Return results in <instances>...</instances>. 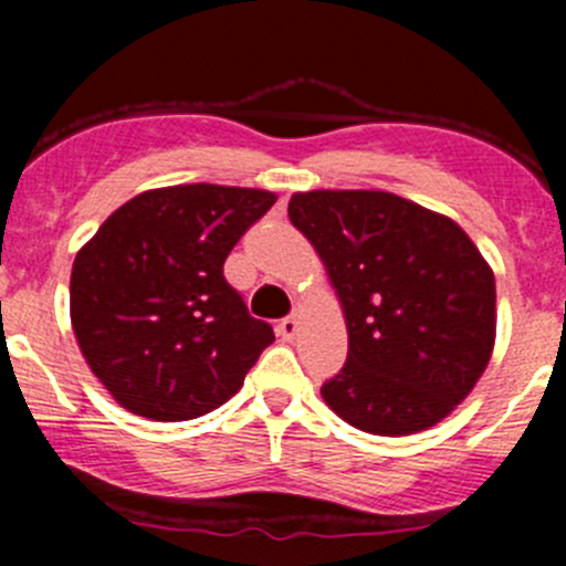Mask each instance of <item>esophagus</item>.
Returning <instances> with one entry per match:
<instances>
[{"label": "esophagus", "mask_w": 566, "mask_h": 566, "mask_svg": "<svg viewBox=\"0 0 566 566\" xmlns=\"http://www.w3.org/2000/svg\"><path fill=\"white\" fill-rule=\"evenodd\" d=\"M279 334H282L284 339H293V336L298 334V317H284L282 323H279Z\"/></svg>", "instance_id": "1"}]
</instances>
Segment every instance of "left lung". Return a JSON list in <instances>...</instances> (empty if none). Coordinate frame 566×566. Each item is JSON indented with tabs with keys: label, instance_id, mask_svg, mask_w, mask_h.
Segmentation results:
<instances>
[{
	"label": "left lung",
	"instance_id": "1",
	"mask_svg": "<svg viewBox=\"0 0 566 566\" xmlns=\"http://www.w3.org/2000/svg\"><path fill=\"white\" fill-rule=\"evenodd\" d=\"M328 271L347 325V361L325 405L373 436L447 419L488 369L495 276L449 216L389 191H304L287 205Z\"/></svg>",
	"mask_w": 566,
	"mask_h": 566
}]
</instances>
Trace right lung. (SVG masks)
Listing matches in <instances>:
<instances>
[{"label":"right lung","mask_w":566,"mask_h":566,"mask_svg":"<svg viewBox=\"0 0 566 566\" xmlns=\"http://www.w3.org/2000/svg\"><path fill=\"white\" fill-rule=\"evenodd\" d=\"M262 188L142 191L78 249L71 323L106 391L153 421L197 419L243 386L273 328L227 284L224 260L271 210Z\"/></svg>","instance_id":"1"}]
</instances>
